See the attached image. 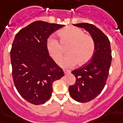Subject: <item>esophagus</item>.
I'll use <instances>...</instances> for the list:
<instances>
[{
	"label": "esophagus",
	"mask_w": 123,
	"mask_h": 123,
	"mask_svg": "<svg viewBox=\"0 0 123 123\" xmlns=\"http://www.w3.org/2000/svg\"><path fill=\"white\" fill-rule=\"evenodd\" d=\"M63 72H64V74H67L68 73H70V71L67 70H63Z\"/></svg>",
	"instance_id": "obj_1"
}]
</instances>
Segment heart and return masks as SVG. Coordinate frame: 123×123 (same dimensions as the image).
I'll return each mask as SVG.
<instances>
[{"mask_svg":"<svg viewBox=\"0 0 123 123\" xmlns=\"http://www.w3.org/2000/svg\"><path fill=\"white\" fill-rule=\"evenodd\" d=\"M61 43L62 45L68 43L66 52L68 53L62 58L59 64L64 68H70L78 62L81 65L91 60L94 54V42L91 36L84 34L80 28L66 27L58 32ZM48 54L55 62H57L62 55L61 43L54 37H49L46 42Z\"/></svg>","mask_w":123,"mask_h":123,"instance_id":"1","label":"heart"}]
</instances>
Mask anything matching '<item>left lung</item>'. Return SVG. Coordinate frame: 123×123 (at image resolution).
Listing matches in <instances>:
<instances>
[{"label": "left lung", "mask_w": 123, "mask_h": 123, "mask_svg": "<svg viewBox=\"0 0 123 123\" xmlns=\"http://www.w3.org/2000/svg\"><path fill=\"white\" fill-rule=\"evenodd\" d=\"M74 25L89 32L95 45L91 61L72 72L76 81L69 87L70 94L75 101L84 103L95 98L104 88L112 59L111 51L108 37L94 25L82 23Z\"/></svg>", "instance_id": "8db88e82"}]
</instances>
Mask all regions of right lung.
I'll return each mask as SVG.
<instances>
[{
	"mask_svg": "<svg viewBox=\"0 0 123 123\" xmlns=\"http://www.w3.org/2000/svg\"><path fill=\"white\" fill-rule=\"evenodd\" d=\"M63 26L36 21L15 36L10 51L13 82L20 95L32 104L47 102L52 94L53 83L64 75L46 48L50 35Z\"/></svg>",
	"mask_w": 123,
	"mask_h": 123,
	"instance_id": "1",
	"label": "right lung"
}]
</instances>
